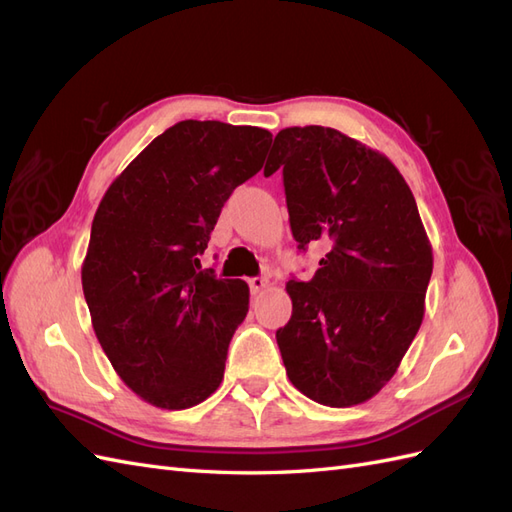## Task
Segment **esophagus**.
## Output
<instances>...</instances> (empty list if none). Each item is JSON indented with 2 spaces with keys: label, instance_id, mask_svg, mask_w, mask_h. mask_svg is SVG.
I'll list each match as a JSON object with an SVG mask.
<instances>
[{
  "label": "esophagus",
  "instance_id": "esophagus-1",
  "mask_svg": "<svg viewBox=\"0 0 512 512\" xmlns=\"http://www.w3.org/2000/svg\"><path fill=\"white\" fill-rule=\"evenodd\" d=\"M267 286H269V282L265 280V277H252V280H250V290L254 294H258L260 290H265Z\"/></svg>",
  "mask_w": 512,
  "mask_h": 512
}]
</instances>
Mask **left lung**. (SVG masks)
<instances>
[{
	"label": "left lung",
	"mask_w": 512,
	"mask_h": 512,
	"mask_svg": "<svg viewBox=\"0 0 512 512\" xmlns=\"http://www.w3.org/2000/svg\"><path fill=\"white\" fill-rule=\"evenodd\" d=\"M265 175L284 166L292 237L331 250L309 282L290 280L275 333L297 389L331 408L380 393L425 316L431 243L416 200L384 153L333 128H286Z\"/></svg>",
	"instance_id": "1"
}]
</instances>
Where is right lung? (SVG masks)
<instances>
[{
    "instance_id": "1",
    "label": "right lung",
    "mask_w": 512,
    "mask_h": 512,
    "mask_svg": "<svg viewBox=\"0 0 512 512\" xmlns=\"http://www.w3.org/2000/svg\"><path fill=\"white\" fill-rule=\"evenodd\" d=\"M269 130L185 119L108 185L81 267L85 301L117 376L147 404L185 410L218 391L250 309L243 280L200 269L232 190L265 164Z\"/></svg>"
}]
</instances>
